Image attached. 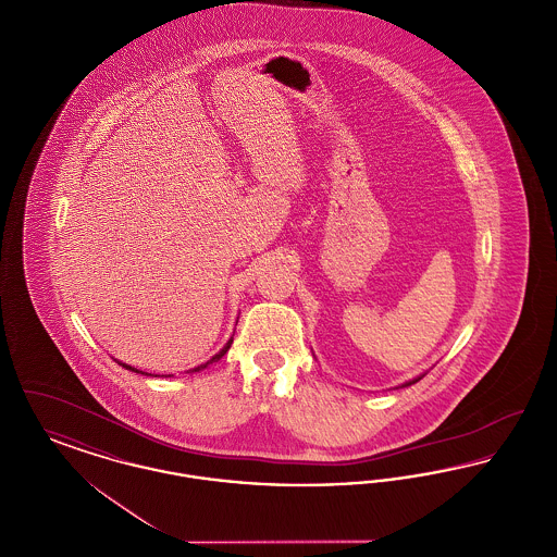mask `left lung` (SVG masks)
<instances>
[{"mask_svg":"<svg viewBox=\"0 0 557 557\" xmlns=\"http://www.w3.org/2000/svg\"><path fill=\"white\" fill-rule=\"evenodd\" d=\"M425 373L422 375H418V377H413V380H409V382H405V384H400V388H405V386H411V384H416V382H420L422 377H424Z\"/></svg>","mask_w":557,"mask_h":557,"instance_id":"1","label":"left lung"}]
</instances>
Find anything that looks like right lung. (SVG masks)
Wrapping results in <instances>:
<instances>
[{"label":"right lung","mask_w":557,"mask_h":557,"mask_svg":"<svg viewBox=\"0 0 557 557\" xmlns=\"http://www.w3.org/2000/svg\"><path fill=\"white\" fill-rule=\"evenodd\" d=\"M232 343H234V338H230V341L225 343V346H223V348H221V350H219V352H216L214 357H211V359H209L207 363H202V366H198V368H194V370H189L187 371V373H196V371H202L205 370V368H209L211 363H214V361H219V359H221V357H223V355H225V352L230 350V346H232ZM114 361H116V359H114ZM116 363H119V366H123L125 370L135 371V373H141V375H152V373H146V371L135 370V368H132V366H127V363H121V361H116ZM164 377H171V373H169V375H164Z\"/></svg>","instance_id":"add662e5"}]
</instances>
